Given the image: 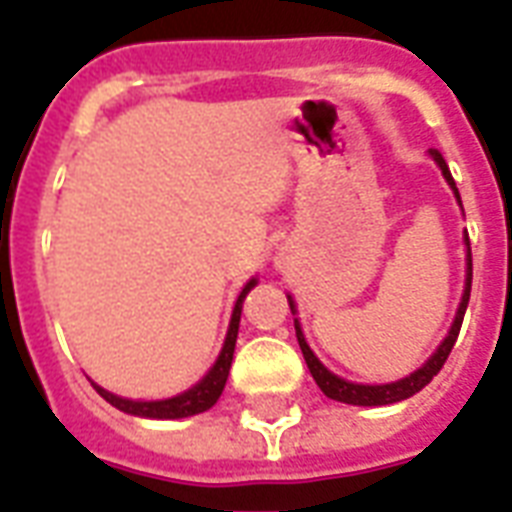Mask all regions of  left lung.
Returning a JSON list of instances; mask_svg holds the SVG:
<instances>
[{
  "instance_id": "8db88e82",
  "label": "left lung",
  "mask_w": 512,
  "mask_h": 512,
  "mask_svg": "<svg viewBox=\"0 0 512 512\" xmlns=\"http://www.w3.org/2000/svg\"><path fill=\"white\" fill-rule=\"evenodd\" d=\"M431 155L434 160L439 163V169L445 174V179L450 182V188L455 190V196H458V188H455L453 182V174L447 169L445 158H442V152L439 149H431ZM469 242V240H466ZM469 292H472V251L466 253V289H464V297H461V305H458V313H455V322L450 327V333L447 338L442 341V346L436 349L434 357L423 365V368H417L414 374H409L406 379L401 382H393V384H352L346 382V379H338L335 374H330L327 368H324L319 360H316V354L311 352V346L305 343L300 333V324L294 322V330H297V341H300V349H302V357H305V363H308V371L311 376L316 379V384L322 387V393L327 398H333V401H341V404H354V406H387V404H395V401H404L409 395L420 393L425 384L431 382L439 371H442V365H445L447 354L453 352L455 346V338L461 333V322H464V313H466V305H469ZM294 311V302L289 300Z\"/></svg>"
}]
</instances>
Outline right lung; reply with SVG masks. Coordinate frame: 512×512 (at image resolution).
Segmentation results:
<instances>
[{
	"label": "right lung",
	"instance_id": "add662e5",
	"mask_svg": "<svg viewBox=\"0 0 512 512\" xmlns=\"http://www.w3.org/2000/svg\"><path fill=\"white\" fill-rule=\"evenodd\" d=\"M256 281H251L237 297V305H234V313H231V324H229V335H226V343L220 349V357L215 360V365L210 368V374L204 376L196 387H190L188 393H179L174 398H166V401H130V398H119V395L108 393L103 387L95 384L103 398L108 404L117 406L122 412L138 414V417H152V420H177V417H190V414L207 412L210 406H215V401L223 393L226 387V379H229V368L231 360H234V343H237V330H240V313H242V300L245 294L251 292Z\"/></svg>",
	"mask_w": 512,
	"mask_h": 512
}]
</instances>
